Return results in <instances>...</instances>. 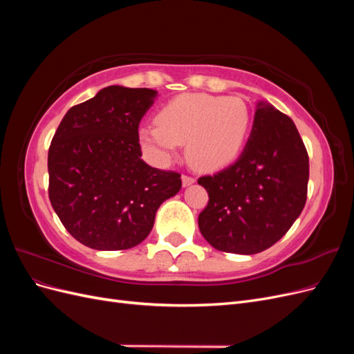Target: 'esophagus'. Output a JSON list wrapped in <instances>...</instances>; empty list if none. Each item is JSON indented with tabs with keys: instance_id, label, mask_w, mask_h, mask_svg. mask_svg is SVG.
Returning a JSON list of instances; mask_svg holds the SVG:
<instances>
[{
	"instance_id": "obj_1",
	"label": "esophagus",
	"mask_w": 354,
	"mask_h": 354,
	"mask_svg": "<svg viewBox=\"0 0 354 354\" xmlns=\"http://www.w3.org/2000/svg\"><path fill=\"white\" fill-rule=\"evenodd\" d=\"M181 181H183V186L187 187V186H190V185H194L196 180H195L194 177H189V176H181Z\"/></svg>"
}]
</instances>
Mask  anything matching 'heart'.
Listing matches in <instances>:
<instances>
[{"label": "heart", "mask_w": 354, "mask_h": 354, "mask_svg": "<svg viewBox=\"0 0 354 354\" xmlns=\"http://www.w3.org/2000/svg\"><path fill=\"white\" fill-rule=\"evenodd\" d=\"M156 122L138 128V142L149 156L167 164L186 143L192 165L216 171L242 153L251 131V111L241 97L192 93L168 102Z\"/></svg>", "instance_id": "obj_1"}]
</instances>
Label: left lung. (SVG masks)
<instances>
[{
	"label": "left lung",
	"instance_id": "left-lung-1",
	"mask_svg": "<svg viewBox=\"0 0 354 354\" xmlns=\"http://www.w3.org/2000/svg\"><path fill=\"white\" fill-rule=\"evenodd\" d=\"M198 183L209 196L198 217L202 236L218 251L257 254L279 241L301 214L308 155L291 118L259 102L239 159Z\"/></svg>",
	"mask_w": 354,
	"mask_h": 354
}]
</instances>
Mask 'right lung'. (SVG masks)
Returning <instances> with one entry per match:
<instances>
[{"instance_id":"right-lung-1","label":"right lung","mask_w":354,"mask_h":354,"mask_svg":"<svg viewBox=\"0 0 354 354\" xmlns=\"http://www.w3.org/2000/svg\"><path fill=\"white\" fill-rule=\"evenodd\" d=\"M158 91L111 85L71 108L48 151V196L72 236L121 251L151 233L160 203L181 189L174 171L142 159L138 124Z\"/></svg>"}]
</instances>
